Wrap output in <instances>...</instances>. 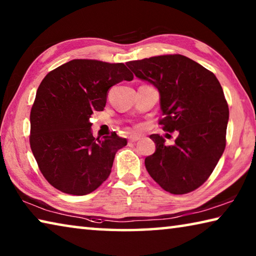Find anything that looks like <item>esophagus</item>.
<instances>
[{"label":"esophagus","mask_w":256,"mask_h":256,"mask_svg":"<svg viewBox=\"0 0 256 256\" xmlns=\"http://www.w3.org/2000/svg\"><path fill=\"white\" fill-rule=\"evenodd\" d=\"M138 140H140V136H128V141H130V142H136Z\"/></svg>","instance_id":"34e87169"}]
</instances>
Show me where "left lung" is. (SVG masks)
Instances as JSON below:
<instances>
[{
	"label": "left lung",
	"instance_id": "1",
	"mask_svg": "<svg viewBox=\"0 0 256 256\" xmlns=\"http://www.w3.org/2000/svg\"><path fill=\"white\" fill-rule=\"evenodd\" d=\"M126 66L158 89L159 125L164 131L177 132L172 146L151 134L156 151L144 160L146 170L167 192H192L209 178L226 148L229 108L222 84L211 71L180 54L131 60Z\"/></svg>",
	"mask_w": 256,
	"mask_h": 256
}]
</instances>
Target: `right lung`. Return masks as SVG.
I'll return each instance as SVG.
<instances>
[{"mask_svg":"<svg viewBox=\"0 0 256 256\" xmlns=\"http://www.w3.org/2000/svg\"><path fill=\"white\" fill-rule=\"evenodd\" d=\"M123 80H133L123 63L72 60L40 82L30 112V148L42 176L60 192H94L128 144L115 132L96 138L89 122L94 110H104L110 86Z\"/></svg>","mask_w":256,"mask_h":256,"instance_id":"right-lung-1","label":"right lung"}]
</instances>
